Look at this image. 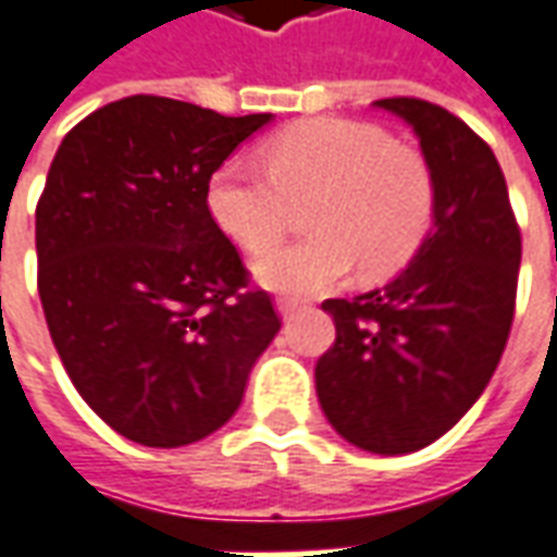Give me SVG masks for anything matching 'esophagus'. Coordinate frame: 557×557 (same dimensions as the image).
Returning a JSON list of instances; mask_svg holds the SVG:
<instances>
[{"instance_id":"esophagus-1","label":"esophagus","mask_w":557,"mask_h":557,"mask_svg":"<svg viewBox=\"0 0 557 557\" xmlns=\"http://www.w3.org/2000/svg\"><path fill=\"white\" fill-rule=\"evenodd\" d=\"M277 310H280V315H283V319H292V315L301 310V304L295 301V298H280Z\"/></svg>"}]
</instances>
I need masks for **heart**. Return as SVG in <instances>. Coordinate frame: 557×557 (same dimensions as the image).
Segmentation results:
<instances>
[{"mask_svg": "<svg viewBox=\"0 0 557 557\" xmlns=\"http://www.w3.org/2000/svg\"><path fill=\"white\" fill-rule=\"evenodd\" d=\"M304 206L313 235L256 265L265 286L289 295L331 289L355 262L370 280L397 274L432 230L435 175L379 125L319 115L268 139L265 166L232 158L208 182L211 218L253 256L277 247Z\"/></svg>", "mask_w": 557, "mask_h": 557, "instance_id": "heart-1", "label": "heart"}]
</instances>
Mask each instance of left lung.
Returning <instances> with one entry per match:
<instances>
[{"instance_id":"left-lung-1","label":"left lung","mask_w":557,"mask_h":557,"mask_svg":"<svg viewBox=\"0 0 557 557\" xmlns=\"http://www.w3.org/2000/svg\"><path fill=\"white\" fill-rule=\"evenodd\" d=\"M406 119L435 175V226L382 289L322 301L337 339L315 361L331 426L370 454H411L462 418L502 361L516 313L522 232L498 160L471 127L420 98Z\"/></svg>"}]
</instances>
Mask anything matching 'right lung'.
<instances>
[{"mask_svg":"<svg viewBox=\"0 0 557 557\" xmlns=\"http://www.w3.org/2000/svg\"><path fill=\"white\" fill-rule=\"evenodd\" d=\"M271 113L131 95L55 151L35 208L38 295L77 394L146 447L199 442L242 406L280 331L208 211V182Z\"/></svg>","mask_w":557,"mask_h":557,"instance_id":"right-lung-1","label":"right lung"}]
</instances>
